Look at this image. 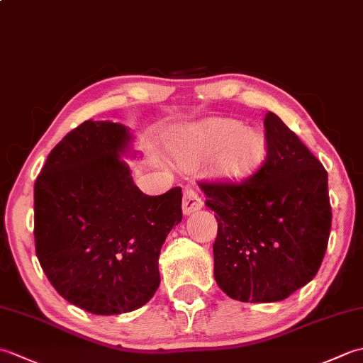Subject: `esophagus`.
I'll return each instance as SVG.
<instances>
[{"mask_svg":"<svg viewBox=\"0 0 363 363\" xmlns=\"http://www.w3.org/2000/svg\"><path fill=\"white\" fill-rule=\"evenodd\" d=\"M203 207V199L198 195V191L191 187H187L184 190V198H182V212L186 215L194 213Z\"/></svg>","mask_w":363,"mask_h":363,"instance_id":"esophagus-1","label":"esophagus"}]
</instances>
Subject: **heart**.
<instances>
[{
    "instance_id": "b5f03b06",
    "label": "heart",
    "mask_w": 363,
    "mask_h": 363,
    "mask_svg": "<svg viewBox=\"0 0 363 363\" xmlns=\"http://www.w3.org/2000/svg\"><path fill=\"white\" fill-rule=\"evenodd\" d=\"M179 148L184 160L195 162L218 155L215 169L226 179H243L256 172L265 156V140L240 121L211 118L182 130Z\"/></svg>"
}]
</instances>
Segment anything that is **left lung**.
<instances>
[{"mask_svg":"<svg viewBox=\"0 0 363 363\" xmlns=\"http://www.w3.org/2000/svg\"><path fill=\"white\" fill-rule=\"evenodd\" d=\"M265 160L240 182L201 181L218 221L213 276L229 298L274 303L318 273L330 221L328 172L276 113L268 112Z\"/></svg>","mask_w":363,"mask_h":363,"instance_id":"left-lung-1","label":"left lung"}]
</instances>
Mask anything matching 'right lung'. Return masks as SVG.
Returning <instances> with one entry per match:
<instances>
[{
  "label": "right lung",
  "mask_w": 363,
  "mask_h": 363,
  "mask_svg": "<svg viewBox=\"0 0 363 363\" xmlns=\"http://www.w3.org/2000/svg\"><path fill=\"white\" fill-rule=\"evenodd\" d=\"M130 140L118 123L70 130L34 184L35 254L52 287L95 315L135 311L154 296L159 254L182 220V190L150 196L120 159Z\"/></svg>",
  "instance_id": "obj_1"
}]
</instances>
